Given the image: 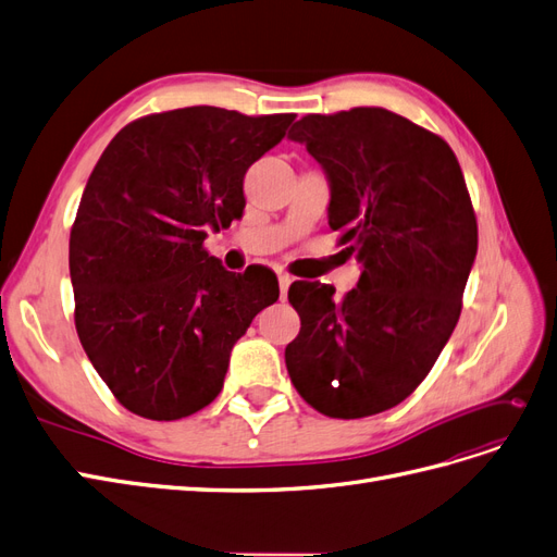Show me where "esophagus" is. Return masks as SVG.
I'll use <instances>...</instances> for the list:
<instances>
[{
  "label": "esophagus",
  "instance_id": "obj_1",
  "mask_svg": "<svg viewBox=\"0 0 557 557\" xmlns=\"http://www.w3.org/2000/svg\"><path fill=\"white\" fill-rule=\"evenodd\" d=\"M293 276L290 274H278V288H281V299L288 297V288L293 285Z\"/></svg>",
  "mask_w": 557,
  "mask_h": 557
}]
</instances>
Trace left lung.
<instances>
[{"label": "left lung", "instance_id": "obj_1", "mask_svg": "<svg viewBox=\"0 0 557 557\" xmlns=\"http://www.w3.org/2000/svg\"><path fill=\"white\" fill-rule=\"evenodd\" d=\"M288 137L323 166L330 227L362 274L339 301L325 283L290 285L301 330L285 367L315 411L374 416L423 383L458 325L474 207L450 146L387 109L309 113Z\"/></svg>", "mask_w": 557, "mask_h": 557}]
</instances>
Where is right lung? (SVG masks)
Segmentation results:
<instances>
[{
  "instance_id": "add662e5",
  "label": "right lung",
  "mask_w": 557,
  "mask_h": 557,
  "mask_svg": "<svg viewBox=\"0 0 557 557\" xmlns=\"http://www.w3.org/2000/svg\"><path fill=\"white\" fill-rule=\"evenodd\" d=\"M295 113L188 107L115 134L83 190L70 237L76 332L115 399L178 420L223 391L230 352L278 299L269 269L232 274L207 232L244 213L248 166Z\"/></svg>"
}]
</instances>
